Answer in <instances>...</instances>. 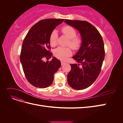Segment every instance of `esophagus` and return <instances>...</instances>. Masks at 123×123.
I'll list each match as a JSON object with an SVG mask.
<instances>
[{
  "label": "esophagus",
  "mask_w": 123,
  "mask_h": 123,
  "mask_svg": "<svg viewBox=\"0 0 123 123\" xmlns=\"http://www.w3.org/2000/svg\"><path fill=\"white\" fill-rule=\"evenodd\" d=\"M65 64H66L65 62H62V61L61 62V65H62V66H63V65H64Z\"/></svg>",
  "instance_id": "34e87169"
}]
</instances>
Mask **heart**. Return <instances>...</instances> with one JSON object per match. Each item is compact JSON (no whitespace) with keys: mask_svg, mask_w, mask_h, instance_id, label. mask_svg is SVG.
<instances>
[{"mask_svg":"<svg viewBox=\"0 0 123 123\" xmlns=\"http://www.w3.org/2000/svg\"><path fill=\"white\" fill-rule=\"evenodd\" d=\"M62 32L69 39L68 45L72 49L76 50L79 48L81 44V40L80 38L76 37V32L73 27L69 25H66L62 29ZM58 35L56 31H53L51 33L50 36V45L54 47L57 44ZM55 57L62 61L66 60L68 56L72 54V51L69 48L58 47L54 51Z\"/></svg>","mask_w":123,"mask_h":123,"instance_id":"b5f03b06","label":"heart"}]
</instances>
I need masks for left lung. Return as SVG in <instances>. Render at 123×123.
<instances>
[{
	"label": "left lung",
	"mask_w": 123,
	"mask_h": 123,
	"mask_svg": "<svg viewBox=\"0 0 123 123\" xmlns=\"http://www.w3.org/2000/svg\"><path fill=\"white\" fill-rule=\"evenodd\" d=\"M65 23L79 31L81 46L72 58L77 64H70L68 83L76 90H83L93 83L100 73L105 58L104 42L96 28L86 21L66 19Z\"/></svg>",
	"instance_id": "obj_1"
}]
</instances>
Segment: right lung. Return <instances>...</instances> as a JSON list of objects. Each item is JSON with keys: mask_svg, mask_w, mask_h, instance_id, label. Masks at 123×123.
<instances>
[{"mask_svg": "<svg viewBox=\"0 0 123 123\" xmlns=\"http://www.w3.org/2000/svg\"><path fill=\"white\" fill-rule=\"evenodd\" d=\"M64 19L41 20L30 29L23 41L20 60L26 79L37 88H47L52 83L54 74L61 66L55 57L50 62L44 58H51L50 36L55 28Z\"/></svg>", "mask_w": 123, "mask_h": 123, "instance_id": "obj_1", "label": "right lung"}]
</instances>
